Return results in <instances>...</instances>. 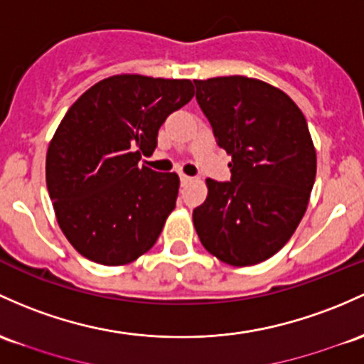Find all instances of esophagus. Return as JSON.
<instances>
[{
  "mask_svg": "<svg viewBox=\"0 0 364 364\" xmlns=\"http://www.w3.org/2000/svg\"><path fill=\"white\" fill-rule=\"evenodd\" d=\"M179 179H181V185L183 186L190 185V183L193 181V178H191V176H188V174H179Z\"/></svg>",
  "mask_w": 364,
  "mask_h": 364,
  "instance_id": "34e87169",
  "label": "esophagus"
}]
</instances>
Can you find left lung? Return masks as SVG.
<instances>
[{"label": "left lung", "instance_id": "1", "mask_svg": "<svg viewBox=\"0 0 364 364\" xmlns=\"http://www.w3.org/2000/svg\"><path fill=\"white\" fill-rule=\"evenodd\" d=\"M197 102L218 145L231 157V181L207 178L193 225L207 252L230 266H254L297 230L316 178L306 117L277 86L245 75L195 81Z\"/></svg>", "mask_w": 364, "mask_h": 364}]
</instances>
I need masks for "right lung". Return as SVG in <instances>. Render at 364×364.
Returning a JSON list of instances; mask_svg holds the SVG:
<instances>
[{"instance_id":"right-lung-1","label":"right lung","mask_w":364,"mask_h":364,"mask_svg":"<svg viewBox=\"0 0 364 364\" xmlns=\"http://www.w3.org/2000/svg\"><path fill=\"white\" fill-rule=\"evenodd\" d=\"M190 79L119 74L85 91L46 154L57 223L90 261L124 266L154 247L176 207L179 176L139 166L167 115L193 98Z\"/></svg>"}]
</instances>
